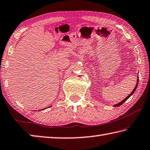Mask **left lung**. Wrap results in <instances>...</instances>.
<instances>
[{
    "label": "left lung",
    "mask_w": 150,
    "mask_h": 150,
    "mask_svg": "<svg viewBox=\"0 0 150 150\" xmlns=\"http://www.w3.org/2000/svg\"><path fill=\"white\" fill-rule=\"evenodd\" d=\"M138 84V80H137V85H136L135 88H134V90H133V91H132V92H131V93H130V94L129 95V96H128L127 98H125L123 100H122V101H121V102L118 103L117 104H115V105H114V106H115V107H117V106H119V105H121V104H122V103H124L125 101H126V100H127L128 98H129L130 96H132V95L133 94V93H134V91H136V89H137V88Z\"/></svg>",
    "instance_id": "obj_1"
}]
</instances>
